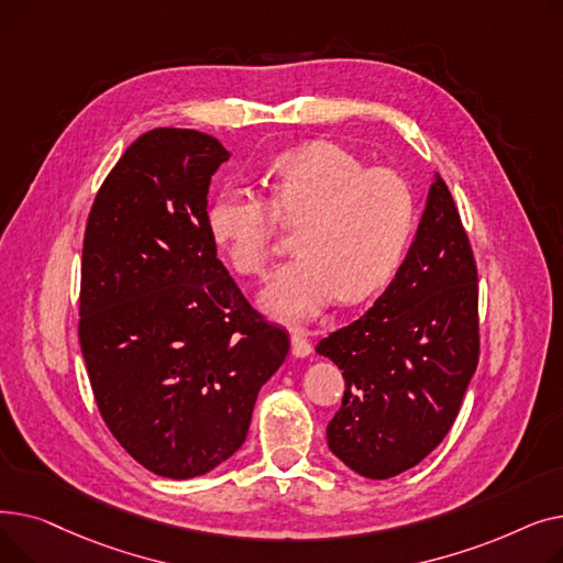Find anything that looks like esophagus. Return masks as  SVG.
Instances as JSON below:
<instances>
[{"label": "esophagus", "mask_w": 563, "mask_h": 563, "mask_svg": "<svg viewBox=\"0 0 563 563\" xmlns=\"http://www.w3.org/2000/svg\"><path fill=\"white\" fill-rule=\"evenodd\" d=\"M289 338H291V353H294V356H297V358L310 356L312 344L308 340V331L306 329H291Z\"/></svg>", "instance_id": "obj_1"}]
</instances>
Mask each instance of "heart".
<instances>
[{
  "label": "heart",
  "instance_id": "1",
  "mask_svg": "<svg viewBox=\"0 0 563 563\" xmlns=\"http://www.w3.org/2000/svg\"><path fill=\"white\" fill-rule=\"evenodd\" d=\"M274 207L262 194L228 185L207 210V230L234 272L262 276L274 253V210L301 223L289 260L260 291L266 312L306 319L335 297L356 303L386 285L416 223V194L393 168L367 164L331 141L280 155L272 166Z\"/></svg>",
  "mask_w": 563,
  "mask_h": 563
}]
</instances>
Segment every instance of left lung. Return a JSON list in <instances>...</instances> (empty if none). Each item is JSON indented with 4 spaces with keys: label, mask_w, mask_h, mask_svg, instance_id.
<instances>
[{
    "label": "left lung",
    "mask_w": 563,
    "mask_h": 563,
    "mask_svg": "<svg viewBox=\"0 0 563 563\" xmlns=\"http://www.w3.org/2000/svg\"><path fill=\"white\" fill-rule=\"evenodd\" d=\"M477 301L475 255L435 173L393 283L363 317L317 344L346 383L327 427L344 465L367 479H390L440 445L479 363Z\"/></svg>",
    "instance_id": "left-lung-1"
}]
</instances>
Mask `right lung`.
Listing matches in <instances>:
<instances>
[{"label": "right lung", "instance_id": "add662e5", "mask_svg": "<svg viewBox=\"0 0 563 563\" xmlns=\"http://www.w3.org/2000/svg\"><path fill=\"white\" fill-rule=\"evenodd\" d=\"M228 159L210 134L145 132L107 175L84 234L79 344L100 416L168 479L200 477L244 445L257 393L289 351L207 230V191Z\"/></svg>", "mask_w": 563, "mask_h": 563}]
</instances>
